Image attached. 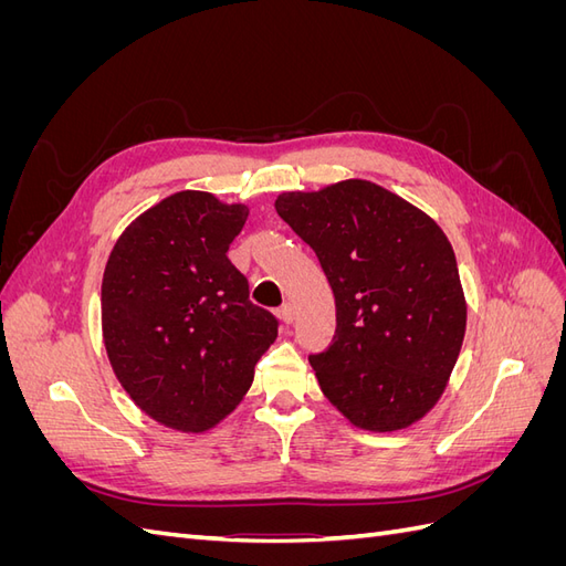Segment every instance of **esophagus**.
<instances>
[{
	"instance_id": "1",
	"label": "esophagus",
	"mask_w": 566,
	"mask_h": 566,
	"mask_svg": "<svg viewBox=\"0 0 566 566\" xmlns=\"http://www.w3.org/2000/svg\"><path fill=\"white\" fill-rule=\"evenodd\" d=\"M279 316H281V321L283 323H293L295 321V306L293 304H290V302H285L283 306H281V310H279Z\"/></svg>"
}]
</instances>
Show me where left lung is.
<instances>
[{"instance_id": "8db88e82", "label": "left lung", "mask_w": 566, "mask_h": 566, "mask_svg": "<svg viewBox=\"0 0 566 566\" xmlns=\"http://www.w3.org/2000/svg\"><path fill=\"white\" fill-rule=\"evenodd\" d=\"M276 212L316 252L335 295L333 345L310 356L325 397L361 430L394 432L420 420L439 401L465 337L449 238L364 179L283 193Z\"/></svg>"}]
</instances>
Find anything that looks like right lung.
Listing matches in <instances>:
<instances>
[{"label": "right lung", "instance_id": "add662e5", "mask_svg": "<svg viewBox=\"0 0 566 566\" xmlns=\"http://www.w3.org/2000/svg\"><path fill=\"white\" fill-rule=\"evenodd\" d=\"M245 205L181 191L117 238L101 285V325L119 385L146 416L205 432L241 403L279 318L250 302L227 256Z\"/></svg>", "mask_w": 566, "mask_h": 566}]
</instances>
